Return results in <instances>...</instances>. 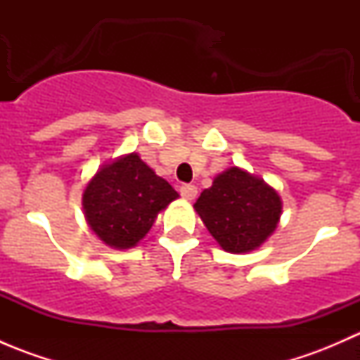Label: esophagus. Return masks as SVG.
<instances>
[{"label": "esophagus", "mask_w": 360, "mask_h": 360, "mask_svg": "<svg viewBox=\"0 0 360 360\" xmlns=\"http://www.w3.org/2000/svg\"><path fill=\"white\" fill-rule=\"evenodd\" d=\"M197 186H193V184H183L181 186V195H183V198H186V200H195L197 198Z\"/></svg>", "instance_id": "34e87169"}]
</instances>
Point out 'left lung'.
Wrapping results in <instances>:
<instances>
[{
    "label": "left lung",
    "instance_id": "left-lung-1",
    "mask_svg": "<svg viewBox=\"0 0 360 360\" xmlns=\"http://www.w3.org/2000/svg\"><path fill=\"white\" fill-rule=\"evenodd\" d=\"M193 207L217 244L231 254L259 249L282 214L277 191L240 167L217 174Z\"/></svg>",
    "mask_w": 360,
    "mask_h": 360
}]
</instances>
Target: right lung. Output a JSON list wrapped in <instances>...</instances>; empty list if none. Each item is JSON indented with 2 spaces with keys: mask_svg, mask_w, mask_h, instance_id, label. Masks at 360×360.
<instances>
[{
  "mask_svg": "<svg viewBox=\"0 0 360 360\" xmlns=\"http://www.w3.org/2000/svg\"><path fill=\"white\" fill-rule=\"evenodd\" d=\"M179 193L139 155H122L99 167L83 190L90 230L112 249H132Z\"/></svg>",
  "mask_w": 360,
  "mask_h": 360,
  "instance_id": "obj_1",
  "label": "right lung"
}]
</instances>
